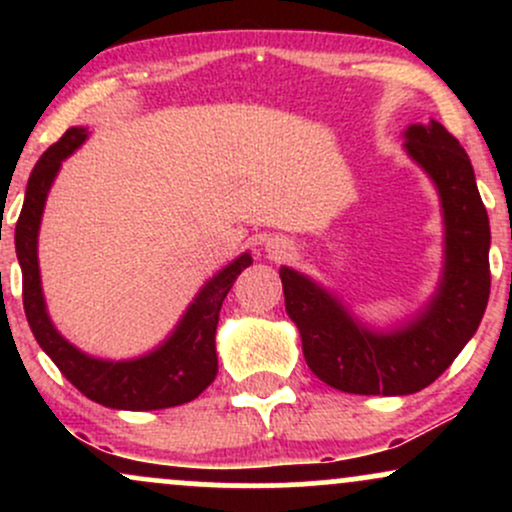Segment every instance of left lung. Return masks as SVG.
I'll return each instance as SVG.
<instances>
[{
  "label": "left lung",
  "mask_w": 512,
  "mask_h": 512,
  "mask_svg": "<svg viewBox=\"0 0 512 512\" xmlns=\"http://www.w3.org/2000/svg\"><path fill=\"white\" fill-rule=\"evenodd\" d=\"M407 151L438 185L445 211L443 284L424 315L397 332L373 334L303 274L279 269L305 363L322 383L351 395L424 390L472 339L489 303L491 228L469 156L436 120L407 129Z\"/></svg>",
  "instance_id": "8db88e82"
}]
</instances>
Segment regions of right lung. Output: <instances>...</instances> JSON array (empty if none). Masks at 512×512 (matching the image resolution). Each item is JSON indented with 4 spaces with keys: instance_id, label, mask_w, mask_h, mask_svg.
<instances>
[{
    "instance_id": "obj_1",
    "label": "right lung",
    "mask_w": 512,
    "mask_h": 512,
    "mask_svg": "<svg viewBox=\"0 0 512 512\" xmlns=\"http://www.w3.org/2000/svg\"><path fill=\"white\" fill-rule=\"evenodd\" d=\"M84 139V127L67 129L60 142L52 144L40 156L31 178H28L26 199H23L14 236L16 257H19L23 274V310H26L28 325H31L33 337L43 346L45 354L62 370L64 378L81 395L103 404V407L149 411L192 402L216 378L219 363H216L214 337L221 305L238 274L245 267H250V255H240L236 262L228 264L199 291L195 303L182 317L178 330L154 354L122 363L98 361V358L81 354L72 344L64 342L52 327L48 313H45L38 272V228L45 197H48L57 170H60L64 158L84 144Z\"/></svg>"
}]
</instances>
